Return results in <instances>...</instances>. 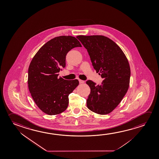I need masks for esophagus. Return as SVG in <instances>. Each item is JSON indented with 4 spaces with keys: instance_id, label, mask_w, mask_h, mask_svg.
Listing matches in <instances>:
<instances>
[{
    "instance_id": "obj_1",
    "label": "esophagus",
    "mask_w": 159,
    "mask_h": 159,
    "mask_svg": "<svg viewBox=\"0 0 159 159\" xmlns=\"http://www.w3.org/2000/svg\"><path fill=\"white\" fill-rule=\"evenodd\" d=\"M79 83L80 84H83L84 83V82H85L84 81L82 80H80H80H79Z\"/></svg>"
}]
</instances>
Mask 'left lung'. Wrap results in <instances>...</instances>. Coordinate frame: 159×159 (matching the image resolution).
Here are the masks:
<instances>
[{"label": "left lung", "mask_w": 159, "mask_h": 159, "mask_svg": "<svg viewBox=\"0 0 159 159\" xmlns=\"http://www.w3.org/2000/svg\"><path fill=\"white\" fill-rule=\"evenodd\" d=\"M76 37L88 52L96 73L103 79L101 85L93 81L86 84L91 91L87 107L93 112L107 115L122 100L129 86L130 69L124 52L117 44L102 35Z\"/></svg>", "instance_id": "obj_1"}]
</instances>
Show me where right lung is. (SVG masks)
<instances>
[{"label": "right lung", "instance_id": "obj_1", "mask_svg": "<svg viewBox=\"0 0 159 159\" xmlns=\"http://www.w3.org/2000/svg\"><path fill=\"white\" fill-rule=\"evenodd\" d=\"M78 47L82 46L74 37H54L39 48L30 64V93L38 107L47 115H58L66 110L69 94L78 86L77 79L58 77L60 68L66 66V54Z\"/></svg>", "mask_w": 159, "mask_h": 159}]
</instances>
